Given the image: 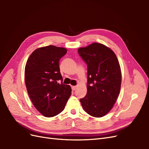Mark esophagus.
I'll list each match as a JSON object with an SVG mask.
<instances>
[{"label": "esophagus", "mask_w": 149, "mask_h": 149, "mask_svg": "<svg viewBox=\"0 0 149 149\" xmlns=\"http://www.w3.org/2000/svg\"><path fill=\"white\" fill-rule=\"evenodd\" d=\"M71 89L73 91H74V90H76V86H72Z\"/></svg>", "instance_id": "34e87169"}]
</instances>
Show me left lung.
Masks as SVG:
<instances>
[{"mask_svg": "<svg viewBox=\"0 0 149 149\" xmlns=\"http://www.w3.org/2000/svg\"><path fill=\"white\" fill-rule=\"evenodd\" d=\"M78 51L88 67L87 94L80 102L88 114L101 118L111 111L120 93L119 61L114 52L101 43H93Z\"/></svg>", "mask_w": 149, "mask_h": 149, "instance_id": "1", "label": "left lung"}]
</instances>
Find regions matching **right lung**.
<instances>
[{
	"label": "right lung",
	"instance_id": "add662e5",
	"mask_svg": "<svg viewBox=\"0 0 149 149\" xmlns=\"http://www.w3.org/2000/svg\"><path fill=\"white\" fill-rule=\"evenodd\" d=\"M65 48L49 45L35 49L26 61L25 81L33 104L47 118L60 114L71 95L70 86L63 83L59 61ZM61 83H59V81Z\"/></svg>",
	"mask_w": 149,
	"mask_h": 149
}]
</instances>
